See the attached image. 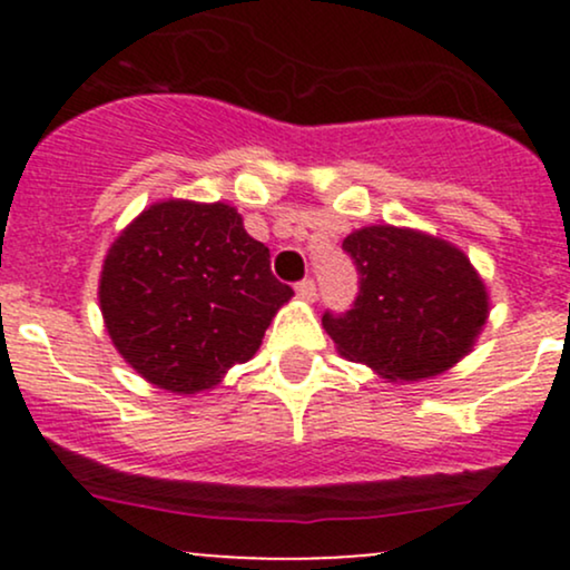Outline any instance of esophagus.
I'll use <instances>...</instances> for the list:
<instances>
[{"label": "esophagus", "instance_id": "obj_1", "mask_svg": "<svg viewBox=\"0 0 570 570\" xmlns=\"http://www.w3.org/2000/svg\"><path fill=\"white\" fill-rule=\"evenodd\" d=\"M294 289H297V294L305 299V303H313V299H316V281L313 278H303Z\"/></svg>", "mask_w": 570, "mask_h": 570}]
</instances>
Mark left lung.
<instances>
[{"mask_svg":"<svg viewBox=\"0 0 570 570\" xmlns=\"http://www.w3.org/2000/svg\"><path fill=\"white\" fill-rule=\"evenodd\" d=\"M343 248L358 271V294L351 311L322 318L340 356L389 383H410L440 375L474 348L490 305L461 248L394 225L362 227Z\"/></svg>","mask_w":570,"mask_h":570,"instance_id":"left-lung-1","label":"left lung"}]
</instances>
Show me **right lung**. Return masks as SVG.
Returning a JSON list of instances; mask_svg holds the SVG:
<instances>
[{"label": "right lung", "instance_id": "obj_1", "mask_svg": "<svg viewBox=\"0 0 570 570\" xmlns=\"http://www.w3.org/2000/svg\"><path fill=\"white\" fill-rule=\"evenodd\" d=\"M292 294L227 203H153L117 235L98 281L115 348L171 394L214 389L248 362Z\"/></svg>", "mask_w": 570, "mask_h": 570}]
</instances>
